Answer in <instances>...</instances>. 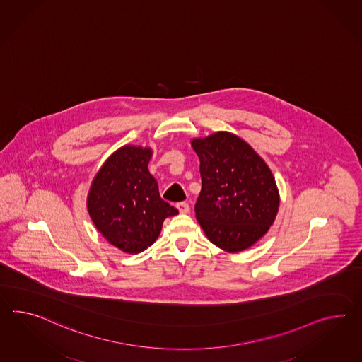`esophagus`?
I'll list each match as a JSON object with an SVG mask.
<instances>
[{"label": "esophagus", "mask_w": 362, "mask_h": 362, "mask_svg": "<svg viewBox=\"0 0 362 362\" xmlns=\"http://www.w3.org/2000/svg\"><path fill=\"white\" fill-rule=\"evenodd\" d=\"M176 207L178 209L180 214H187L190 211V206L186 202H180V204H177Z\"/></svg>", "instance_id": "34e87169"}]
</instances>
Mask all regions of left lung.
<instances>
[{"label":"left lung","mask_w":362,"mask_h":362,"mask_svg":"<svg viewBox=\"0 0 362 362\" xmlns=\"http://www.w3.org/2000/svg\"><path fill=\"white\" fill-rule=\"evenodd\" d=\"M202 189L195 216L209 240L236 253L259 240L279 211V194L267 163L248 143L219 131L192 140Z\"/></svg>","instance_id":"8db88e82"}]
</instances>
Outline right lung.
<instances>
[{
    "label": "right lung",
    "instance_id": "1",
    "mask_svg": "<svg viewBox=\"0 0 362 362\" xmlns=\"http://www.w3.org/2000/svg\"><path fill=\"white\" fill-rule=\"evenodd\" d=\"M152 149L124 146L105 161L88 194V213L103 238L126 253H139L158 239L163 222L178 214L161 199L149 173Z\"/></svg>",
    "mask_w": 362,
    "mask_h": 362
}]
</instances>
